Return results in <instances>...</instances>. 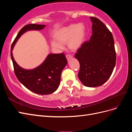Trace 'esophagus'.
I'll return each instance as SVG.
<instances>
[{
  "instance_id": "1",
  "label": "esophagus",
  "mask_w": 132,
  "mask_h": 132,
  "mask_svg": "<svg viewBox=\"0 0 132 132\" xmlns=\"http://www.w3.org/2000/svg\"><path fill=\"white\" fill-rule=\"evenodd\" d=\"M66 57H67V59L68 60H69L70 59H71L73 57H72V55H71V54H68L66 55Z\"/></svg>"
}]
</instances>
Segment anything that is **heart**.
<instances>
[{
    "mask_svg": "<svg viewBox=\"0 0 132 132\" xmlns=\"http://www.w3.org/2000/svg\"><path fill=\"white\" fill-rule=\"evenodd\" d=\"M86 28L82 23L71 24L60 30L56 36L58 43L53 41L52 46L54 48L61 50L63 48L62 44L68 43V47L71 50H77L81 47L85 40Z\"/></svg>",
    "mask_w": 132,
    "mask_h": 132,
    "instance_id": "heart-1",
    "label": "heart"
}]
</instances>
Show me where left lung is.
Listing matches in <instances>:
<instances>
[{
    "label": "left lung",
    "mask_w": 132,
    "mask_h": 132,
    "mask_svg": "<svg viewBox=\"0 0 132 132\" xmlns=\"http://www.w3.org/2000/svg\"><path fill=\"white\" fill-rule=\"evenodd\" d=\"M90 19L93 35L90 40L78 50L75 57L80 63V80L86 86L97 87L111 77L116 65V53L110 31L98 19Z\"/></svg>",
    "instance_id": "1"
}]
</instances>
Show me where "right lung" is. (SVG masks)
Returning <instances> with one entry per match:
<instances>
[{"label":"right lung","instance_id":"right-lung-1","mask_svg":"<svg viewBox=\"0 0 132 132\" xmlns=\"http://www.w3.org/2000/svg\"><path fill=\"white\" fill-rule=\"evenodd\" d=\"M45 26L37 24H29L23 26L12 43L10 52L14 73L18 80L27 89L39 95L52 94L58 88L61 73L68 63L64 54H50L38 67L34 69L25 70L18 65L14 59L12 51L18 39L26 31L40 30Z\"/></svg>","mask_w":132,"mask_h":132}]
</instances>
